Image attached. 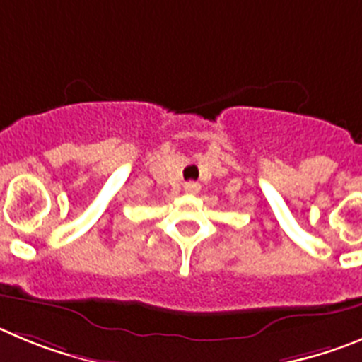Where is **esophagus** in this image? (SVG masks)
Returning <instances> with one entry per match:
<instances>
[{"label":"esophagus","instance_id":"1","mask_svg":"<svg viewBox=\"0 0 362 362\" xmlns=\"http://www.w3.org/2000/svg\"><path fill=\"white\" fill-rule=\"evenodd\" d=\"M184 191L187 194H197L198 191H200V184H198V182H187V184L184 185Z\"/></svg>","mask_w":362,"mask_h":362}]
</instances>
